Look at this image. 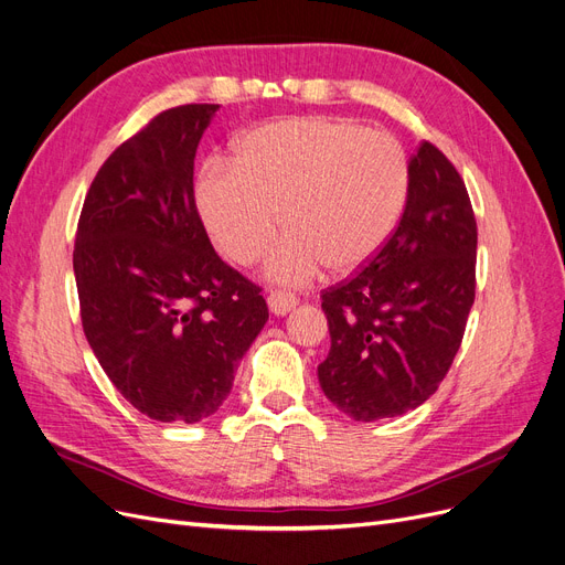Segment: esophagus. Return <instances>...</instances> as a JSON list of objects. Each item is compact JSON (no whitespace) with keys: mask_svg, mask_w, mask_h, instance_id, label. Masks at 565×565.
Here are the masks:
<instances>
[{"mask_svg":"<svg viewBox=\"0 0 565 565\" xmlns=\"http://www.w3.org/2000/svg\"><path fill=\"white\" fill-rule=\"evenodd\" d=\"M296 302L298 300L290 294H286V290H269V294H267V307L275 317L288 315V311L296 307Z\"/></svg>","mask_w":565,"mask_h":565,"instance_id":"1","label":"esophagus"}]
</instances>
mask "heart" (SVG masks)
I'll list each match as a JSON object with an SVG mask.
<instances>
[{"mask_svg": "<svg viewBox=\"0 0 565 565\" xmlns=\"http://www.w3.org/2000/svg\"><path fill=\"white\" fill-rule=\"evenodd\" d=\"M409 193L401 141L332 116H290L246 132L233 164L209 162L198 206L221 254L258 260L281 227L267 275L315 279L321 265L351 275L380 254L398 227Z\"/></svg>", "mask_w": 565, "mask_h": 565, "instance_id": "heart-1", "label": "heart"}]
</instances>
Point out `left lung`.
<instances>
[{"label":"left lung","instance_id":"left-lung-1","mask_svg":"<svg viewBox=\"0 0 565 565\" xmlns=\"http://www.w3.org/2000/svg\"><path fill=\"white\" fill-rule=\"evenodd\" d=\"M477 221L447 156L422 141L391 239L351 279L321 294L330 330L326 398L356 422L424 405L447 377L475 302Z\"/></svg>","mask_w":565,"mask_h":565}]
</instances>
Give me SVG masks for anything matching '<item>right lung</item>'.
Returning a JSON list of instances; mask_svg holds the SVG:
<instances>
[{"label": "right lung", "mask_w": 565, "mask_h": 565, "mask_svg": "<svg viewBox=\"0 0 565 565\" xmlns=\"http://www.w3.org/2000/svg\"><path fill=\"white\" fill-rule=\"evenodd\" d=\"M216 109H167L122 141L76 227L86 340L122 398L164 424L223 405L269 317L260 288L218 258L195 206V151Z\"/></svg>", "instance_id": "obj_1"}]
</instances>
